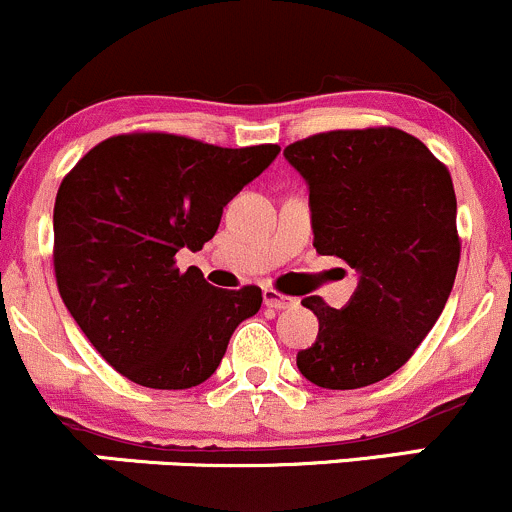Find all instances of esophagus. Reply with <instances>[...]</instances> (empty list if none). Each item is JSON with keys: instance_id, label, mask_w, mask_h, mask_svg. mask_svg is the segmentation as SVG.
<instances>
[{"instance_id": "esophagus-1", "label": "esophagus", "mask_w": 512, "mask_h": 512, "mask_svg": "<svg viewBox=\"0 0 512 512\" xmlns=\"http://www.w3.org/2000/svg\"><path fill=\"white\" fill-rule=\"evenodd\" d=\"M262 299H265V306H270V309H289V306L294 304L292 297H287V294H279L277 289H265Z\"/></svg>"}]
</instances>
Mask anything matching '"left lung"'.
<instances>
[{"label":"left lung","mask_w":512,"mask_h":512,"mask_svg":"<svg viewBox=\"0 0 512 512\" xmlns=\"http://www.w3.org/2000/svg\"><path fill=\"white\" fill-rule=\"evenodd\" d=\"M284 157L309 186L316 252L358 272L343 309L301 301L319 319L316 343L297 355L301 375L326 390L378 383L412 358L454 287L461 242L449 169L395 127L321 132Z\"/></svg>","instance_id":"8db88e82"}]
</instances>
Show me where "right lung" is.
<instances>
[{"mask_svg": "<svg viewBox=\"0 0 512 512\" xmlns=\"http://www.w3.org/2000/svg\"><path fill=\"white\" fill-rule=\"evenodd\" d=\"M277 144L225 149L166 132L117 134L61 181L53 270L75 324L117 373L154 390L201 385L260 287L218 289L176 267L201 250L223 208L277 159Z\"/></svg>", "mask_w": 512, "mask_h": 512, "instance_id": "1", "label": "right lung"}]
</instances>
